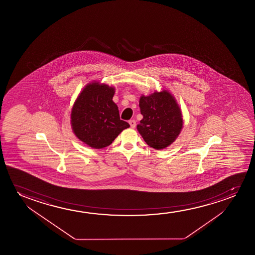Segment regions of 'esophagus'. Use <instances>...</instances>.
Instances as JSON below:
<instances>
[{"label": "esophagus", "instance_id": "obj_1", "mask_svg": "<svg viewBox=\"0 0 255 255\" xmlns=\"http://www.w3.org/2000/svg\"><path fill=\"white\" fill-rule=\"evenodd\" d=\"M129 124L132 129H134V128L136 127V121H135V120H129Z\"/></svg>", "mask_w": 255, "mask_h": 255}]
</instances>
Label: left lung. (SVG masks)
I'll list each match as a JSON object with an SVG mask.
<instances>
[{
    "label": "left lung",
    "instance_id": "left-lung-1",
    "mask_svg": "<svg viewBox=\"0 0 255 255\" xmlns=\"http://www.w3.org/2000/svg\"><path fill=\"white\" fill-rule=\"evenodd\" d=\"M143 119L136 129L149 146L162 150L177 139L183 128V116L174 96L167 90L155 91L139 99Z\"/></svg>",
    "mask_w": 255,
    "mask_h": 255
}]
</instances>
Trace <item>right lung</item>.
<instances>
[{
  "mask_svg": "<svg viewBox=\"0 0 255 255\" xmlns=\"http://www.w3.org/2000/svg\"><path fill=\"white\" fill-rule=\"evenodd\" d=\"M115 87L100 82L85 85L74 103L70 125L78 139L88 146H109L129 125L119 117V107L112 100Z\"/></svg>",
  "mask_w": 255,
  "mask_h": 255,
  "instance_id": "obj_1",
  "label": "right lung"
}]
</instances>
